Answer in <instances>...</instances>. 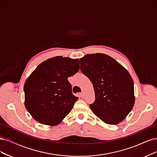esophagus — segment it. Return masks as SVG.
I'll list each match as a JSON object with an SVG mask.
<instances>
[{"mask_svg": "<svg viewBox=\"0 0 157 157\" xmlns=\"http://www.w3.org/2000/svg\"><path fill=\"white\" fill-rule=\"evenodd\" d=\"M80 96L82 97V98H83L85 97V94H84V92H82V93L80 94Z\"/></svg>", "mask_w": 157, "mask_h": 157, "instance_id": "obj_1", "label": "esophagus"}]
</instances>
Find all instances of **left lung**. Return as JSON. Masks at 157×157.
Listing matches in <instances>:
<instances>
[{"label": "left lung", "mask_w": 157, "mask_h": 157, "mask_svg": "<svg viewBox=\"0 0 157 157\" xmlns=\"http://www.w3.org/2000/svg\"><path fill=\"white\" fill-rule=\"evenodd\" d=\"M80 68L92 82L95 101L93 113L104 122L123 121L135 103L134 82L129 73L113 58L103 54H87L79 59Z\"/></svg>", "instance_id": "obj_1"}]
</instances>
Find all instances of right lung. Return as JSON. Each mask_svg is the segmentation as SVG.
Wrapping results in <instances>:
<instances>
[{
	"label": "right lung",
	"instance_id": "right-lung-1",
	"mask_svg": "<svg viewBox=\"0 0 157 157\" xmlns=\"http://www.w3.org/2000/svg\"><path fill=\"white\" fill-rule=\"evenodd\" d=\"M79 70L78 59L57 56L41 63L24 85L25 105L38 122L56 125L71 112L78 98L68 78Z\"/></svg>",
	"mask_w": 157,
	"mask_h": 157
}]
</instances>
